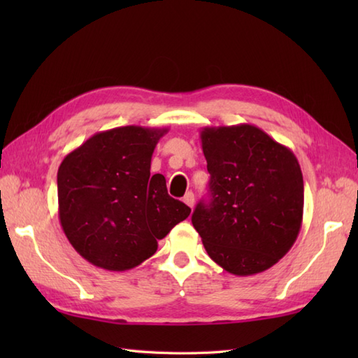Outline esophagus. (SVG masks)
Instances as JSON below:
<instances>
[{
    "label": "esophagus",
    "mask_w": 358,
    "mask_h": 358,
    "mask_svg": "<svg viewBox=\"0 0 358 358\" xmlns=\"http://www.w3.org/2000/svg\"><path fill=\"white\" fill-rule=\"evenodd\" d=\"M183 201L187 204L189 208H194V203H195V199H194V194L192 192H187L185 196H183Z\"/></svg>",
    "instance_id": "esophagus-1"
}]
</instances>
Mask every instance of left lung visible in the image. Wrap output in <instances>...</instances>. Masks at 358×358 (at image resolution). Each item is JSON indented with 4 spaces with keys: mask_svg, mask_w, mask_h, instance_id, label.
<instances>
[{
    "mask_svg": "<svg viewBox=\"0 0 358 358\" xmlns=\"http://www.w3.org/2000/svg\"><path fill=\"white\" fill-rule=\"evenodd\" d=\"M209 201L192 224L208 255L234 275L263 272L283 258L303 220V175L291 149L252 124L204 127Z\"/></svg>",
    "mask_w": 358,
    "mask_h": 358,
    "instance_id": "obj_1",
    "label": "left lung"
}]
</instances>
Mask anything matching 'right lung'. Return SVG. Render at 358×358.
<instances>
[{
    "label": "right lung",
    "mask_w": 358,
    "mask_h": 358,
    "mask_svg": "<svg viewBox=\"0 0 358 358\" xmlns=\"http://www.w3.org/2000/svg\"><path fill=\"white\" fill-rule=\"evenodd\" d=\"M167 129L123 126L98 132L58 167V215L67 240L96 268L127 271L191 214L167 194L150 159Z\"/></svg>",
    "instance_id": "right-lung-1"
}]
</instances>
